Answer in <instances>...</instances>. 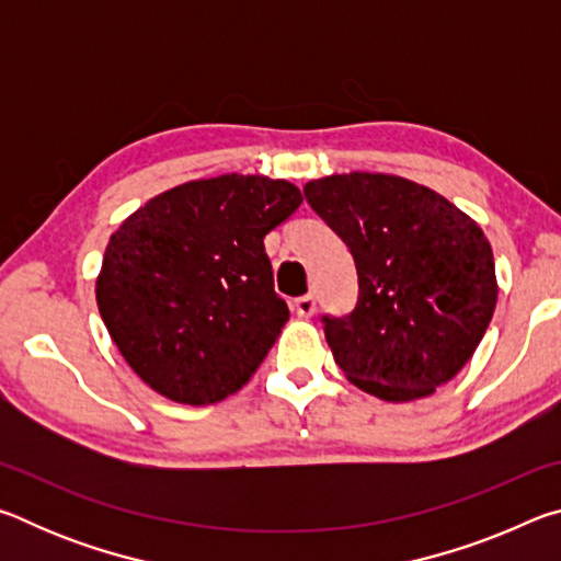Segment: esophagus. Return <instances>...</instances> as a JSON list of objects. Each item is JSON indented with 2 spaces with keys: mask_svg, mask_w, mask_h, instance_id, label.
I'll return each mask as SVG.
<instances>
[{
  "mask_svg": "<svg viewBox=\"0 0 561 561\" xmlns=\"http://www.w3.org/2000/svg\"><path fill=\"white\" fill-rule=\"evenodd\" d=\"M294 311H297V314L304 317V319L314 317L317 314V297H314V294H304V297L294 299Z\"/></svg>",
  "mask_w": 561,
  "mask_h": 561,
  "instance_id": "obj_1",
  "label": "esophagus"
}]
</instances>
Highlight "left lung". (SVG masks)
<instances>
[{
	"label": "left lung",
	"mask_w": 561,
	"mask_h": 561,
	"mask_svg": "<svg viewBox=\"0 0 561 561\" xmlns=\"http://www.w3.org/2000/svg\"><path fill=\"white\" fill-rule=\"evenodd\" d=\"M354 254L356 309L324 319L351 383L388 403L435 393L468 364L497 304L492 247L448 197L391 173H336L304 185Z\"/></svg>",
	"instance_id": "left-lung-1"
}]
</instances>
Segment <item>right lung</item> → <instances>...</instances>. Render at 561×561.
I'll list each match as a JSON object with an SVG mask.
<instances>
[{
    "label": "right lung",
    "mask_w": 561,
    "mask_h": 561,
    "mask_svg": "<svg viewBox=\"0 0 561 561\" xmlns=\"http://www.w3.org/2000/svg\"><path fill=\"white\" fill-rule=\"evenodd\" d=\"M301 201L289 180L225 173L170 187L118 225L96 304L140 381L187 405L250 381L289 319L264 237Z\"/></svg>",
    "instance_id": "right-lung-1"
}]
</instances>
